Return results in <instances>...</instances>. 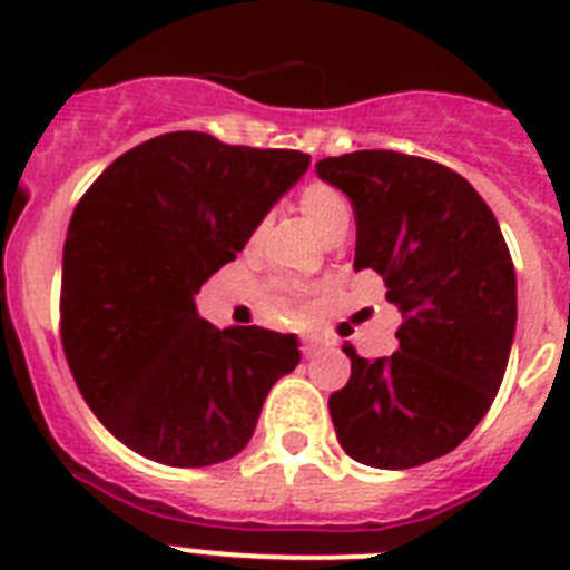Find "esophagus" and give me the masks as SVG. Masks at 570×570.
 <instances>
[{"label":"esophagus","mask_w":570,"mask_h":570,"mask_svg":"<svg viewBox=\"0 0 570 570\" xmlns=\"http://www.w3.org/2000/svg\"><path fill=\"white\" fill-rule=\"evenodd\" d=\"M320 352H322V340H316V337H304V343H302V355H304V357L320 355Z\"/></svg>","instance_id":"obj_1"}]
</instances>
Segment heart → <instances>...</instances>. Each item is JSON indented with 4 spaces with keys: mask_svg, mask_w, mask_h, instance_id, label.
<instances>
[{
    "mask_svg": "<svg viewBox=\"0 0 570 570\" xmlns=\"http://www.w3.org/2000/svg\"><path fill=\"white\" fill-rule=\"evenodd\" d=\"M298 209L311 222V227L320 233V239L337 242L343 239L348 230H352V206L343 197V191H337L328 183H307L302 191H298ZM293 293H284L272 304V313L281 316V320H293Z\"/></svg>",
    "mask_w": 570,
    "mask_h": 570,
    "instance_id": "b5f03b06",
    "label": "heart"
}]
</instances>
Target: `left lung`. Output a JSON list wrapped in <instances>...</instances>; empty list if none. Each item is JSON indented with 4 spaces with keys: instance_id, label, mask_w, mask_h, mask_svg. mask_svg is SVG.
<instances>
[{
    "instance_id": "8db88e82",
    "label": "left lung",
    "mask_w": 570,
    "mask_h": 570,
    "mask_svg": "<svg viewBox=\"0 0 570 570\" xmlns=\"http://www.w3.org/2000/svg\"><path fill=\"white\" fill-rule=\"evenodd\" d=\"M352 200L355 268L384 277L402 313L399 348L331 393L340 446L405 470L452 452L488 414L512 352L518 284L494 213L461 174L423 156L355 150L316 163Z\"/></svg>"
}]
</instances>
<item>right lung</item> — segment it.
Returning a JSON list of instances; mask_svg holds the SVG:
<instances>
[{"mask_svg": "<svg viewBox=\"0 0 570 570\" xmlns=\"http://www.w3.org/2000/svg\"><path fill=\"white\" fill-rule=\"evenodd\" d=\"M311 165L302 150L165 132L118 156L76 204L61 266V346L97 420L129 450L209 468L248 446L295 334L218 331L200 286Z\"/></svg>", "mask_w": 570, "mask_h": 570, "instance_id": "right-lung-1", "label": "right lung"}]
</instances>
